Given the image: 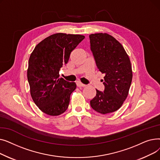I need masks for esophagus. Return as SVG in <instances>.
<instances>
[{
	"label": "esophagus",
	"mask_w": 160,
	"mask_h": 160,
	"mask_svg": "<svg viewBox=\"0 0 160 160\" xmlns=\"http://www.w3.org/2000/svg\"><path fill=\"white\" fill-rule=\"evenodd\" d=\"M77 87H79V88H80V87H85V86H86V85H85V84H83V83H81L80 82H79V81H78V82H77Z\"/></svg>",
	"instance_id": "esophagus-1"
}]
</instances>
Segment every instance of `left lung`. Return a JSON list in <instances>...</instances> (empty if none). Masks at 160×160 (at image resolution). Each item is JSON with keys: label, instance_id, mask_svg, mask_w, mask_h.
<instances>
[{"label": "left lung", "instance_id": "8db88e82", "mask_svg": "<svg viewBox=\"0 0 160 160\" xmlns=\"http://www.w3.org/2000/svg\"><path fill=\"white\" fill-rule=\"evenodd\" d=\"M89 39L96 65L105 75L104 91L96 89L90 104L100 113H112L121 107L128 94L132 80L130 59L122 45L108 33L91 34Z\"/></svg>", "mask_w": 160, "mask_h": 160}]
</instances>
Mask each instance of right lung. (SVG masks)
Here are the masks:
<instances>
[{
	"label": "right lung",
	"mask_w": 160,
	"mask_h": 160,
	"mask_svg": "<svg viewBox=\"0 0 160 160\" xmlns=\"http://www.w3.org/2000/svg\"><path fill=\"white\" fill-rule=\"evenodd\" d=\"M84 36L58 33L36 45L28 61L27 78L33 102L43 113L56 116L69 106L77 85L60 78L62 67Z\"/></svg>",
	"instance_id": "right-lung-1"
}]
</instances>
